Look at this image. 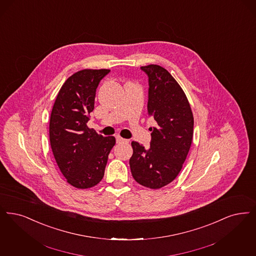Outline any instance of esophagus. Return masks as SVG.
Here are the masks:
<instances>
[{
    "label": "esophagus",
    "instance_id": "34e87169",
    "mask_svg": "<svg viewBox=\"0 0 256 256\" xmlns=\"http://www.w3.org/2000/svg\"><path fill=\"white\" fill-rule=\"evenodd\" d=\"M116 142H117V143H128V141L126 139H124L121 136L117 135V136H116Z\"/></svg>",
    "mask_w": 256,
    "mask_h": 256
}]
</instances>
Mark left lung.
I'll list each match as a JSON object with an SVG mask.
<instances>
[{"label":"left lung","instance_id":"left-lung-1","mask_svg":"<svg viewBox=\"0 0 256 256\" xmlns=\"http://www.w3.org/2000/svg\"><path fill=\"white\" fill-rule=\"evenodd\" d=\"M148 77V112L157 126L150 128V148L132 142L130 166L134 180L157 190L181 172L194 136V115L184 90L172 74L157 64L141 66Z\"/></svg>","mask_w":256,"mask_h":256}]
</instances>
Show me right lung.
<instances>
[{
  "mask_svg": "<svg viewBox=\"0 0 256 256\" xmlns=\"http://www.w3.org/2000/svg\"><path fill=\"white\" fill-rule=\"evenodd\" d=\"M110 70H82L68 78L52 108L50 140L56 163L68 183L90 188L100 183L113 136L104 137L88 126L96 88Z\"/></svg>",
  "mask_w": 256,
  "mask_h": 256,
  "instance_id": "obj_1",
  "label": "right lung"
}]
</instances>
